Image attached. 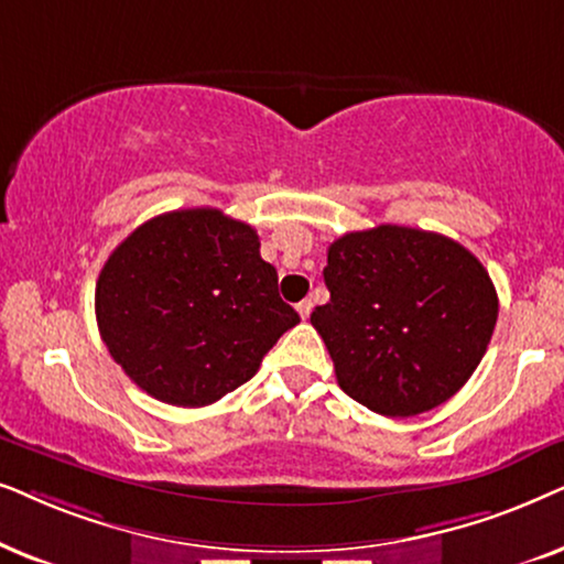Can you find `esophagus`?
<instances>
[{"instance_id":"34e87169","label":"esophagus","mask_w":564,"mask_h":564,"mask_svg":"<svg viewBox=\"0 0 564 564\" xmlns=\"http://www.w3.org/2000/svg\"><path fill=\"white\" fill-rule=\"evenodd\" d=\"M312 299H304V302H299L296 304V310H299V314H302V319H310V314H312Z\"/></svg>"}]
</instances>
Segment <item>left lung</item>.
<instances>
[{
  "instance_id": "obj_1",
  "label": "left lung",
  "mask_w": 564,
  "mask_h": 564,
  "mask_svg": "<svg viewBox=\"0 0 564 564\" xmlns=\"http://www.w3.org/2000/svg\"><path fill=\"white\" fill-rule=\"evenodd\" d=\"M329 302L312 325L337 384L387 417L427 412L459 392L498 322V294L475 254L435 231H350L327 250Z\"/></svg>"
}]
</instances>
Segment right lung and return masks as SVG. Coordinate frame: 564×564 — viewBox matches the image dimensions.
I'll return each mask as SVG.
<instances>
[{
    "instance_id": "1",
    "label": "right lung",
    "mask_w": 564,
    "mask_h": 564,
    "mask_svg": "<svg viewBox=\"0 0 564 564\" xmlns=\"http://www.w3.org/2000/svg\"><path fill=\"white\" fill-rule=\"evenodd\" d=\"M95 314L133 384L177 408L235 392L299 325L258 231L219 208H183L133 229L100 270Z\"/></svg>"
}]
</instances>
